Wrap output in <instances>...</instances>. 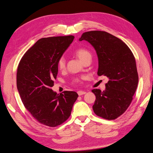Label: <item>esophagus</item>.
<instances>
[{
  "label": "esophagus",
  "mask_w": 153,
  "mask_h": 153,
  "mask_svg": "<svg viewBox=\"0 0 153 153\" xmlns=\"http://www.w3.org/2000/svg\"><path fill=\"white\" fill-rule=\"evenodd\" d=\"M77 93H78V94L79 95V96H82V95H83V94H86V92L83 91H79L77 92Z\"/></svg>",
  "instance_id": "34e87169"
}]
</instances>
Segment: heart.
Returning a JSON list of instances; mask_svg holds the SVG:
<instances>
[{
    "label": "heart",
    "mask_w": 153,
    "mask_h": 153,
    "mask_svg": "<svg viewBox=\"0 0 153 153\" xmlns=\"http://www.w3.org/2000/svg\"><path fill=\"white\" fill-rule=\"evenodd\" d=\"M76 56L79 59L80 61L84 62L85 60L91 58V53L89 52V50L85 49V48H80L76 49L75 52H74ZM57 68L59 69V70H64L66 68V59L64 57H61L57 61ZM80 82L79 78H75V80H73L74 83H78Z\"/></svg>",
    "instance_id": "1"
}]
</instances>
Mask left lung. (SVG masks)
I'll use <instances>...</instances> for the list:
<instances>
[{"label": "left lung", "instance_id": "obj_1", "mask_svg": "<svg viewBox=\"0 0 153 153\" xmlns=\"http://www.w3.org/2000/svg\"><path fill=\"white\" fill-rule=\"evenodd\" d=\"M80 41L89 42L98 58V76L108 82L104 91L93 89L96 96L92 108L98 116L108 120L119 117L131 103L138 82L135 59L122 40L105 31L83 33Z\"/></svg>", "mask_w": 153, "mask_h": 153}]
</instances>
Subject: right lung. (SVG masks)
Returning a JSON list of instances; mask_svg holds the SVG:
<instances>
[{"instance_id":"right-lung-1","label":"right lung","mask_w":153,"mask_h":153,"mask_svg":"<svg viewBox=\"0 0 153 153\" xmlns=\"http://www.w3.org/2000/svg\"><path fill=\"white\" fill-rule=\"evenodd\" d=\"M73 36L39 39L18 64L16 85L25 108L39 123L50 127L62 124L70 116L78 94H57L51 87L58 73L57 61L74 39Z\"/></svg>"}]
</instances>
